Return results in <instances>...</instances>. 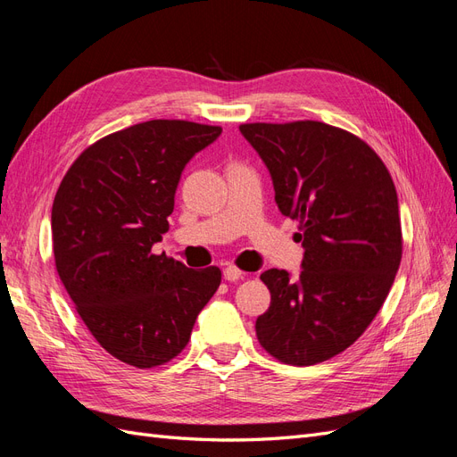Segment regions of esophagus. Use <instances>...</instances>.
I'll list each match as a JSON object with an SVG mask.
<instances>
[{
	"mask_svg": "<svg viewBox=\"0 0 457 457\" xmlns=\"http://www.w3.org/2000/svg\"><path fill=\"white\" fill-rule=\"evenodd\" d=\"M223 276H225V280H228V282H237V280L244 278V272H242L238 267L227 265L225 270H223Z\"/></svg>",
	"mask_w": 457,
	"mask_h": 457,
	"instance_id": "obj_1",
	"label": "esophagus"
}]
</instances>
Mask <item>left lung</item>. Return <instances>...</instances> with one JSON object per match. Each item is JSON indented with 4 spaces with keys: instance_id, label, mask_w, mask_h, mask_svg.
<instances>
[{
    "instance_id": "1",
    "label": "left lung",
    "mask_w": 457,
    "mask_h": 457,
    "mask_svg": "<svg viewBox=\"0 0 457 457\" xmlns=\"http://www.w3.org/2000/svg\"><path fill=\"white\" fill-rule=\"evenodd\" d=\"M240 133L305 247L297 278L261 274L270 307L257 318V339L284 364L324 362L364 334L395 282L403 230L391 173L362 139L324 121L242 123Z\"/></svg>"
}]
</instances>
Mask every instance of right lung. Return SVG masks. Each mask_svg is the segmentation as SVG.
<instances>
[{
  "label": "right lung",
  "mask_w": 457,
  "mask_h": 457,
  "mask_svg": "<svg viewBox=\"0 0 457 457\" xmlns=\"http://www.w3.org/2000/svg\"><path fill=\"white\" fill-rule=\"evenodd\" d=\"M219 135V126L187 120L137 123L81 152L54 195L59 278L91 336L129 366H162L181 353L220 284L217 267L152 253L185 165Z\"/></svg>",
  "instance_id": "1"
}]
</instances>
